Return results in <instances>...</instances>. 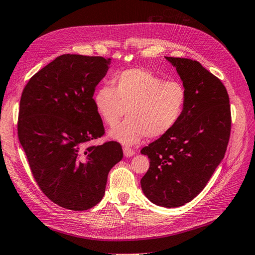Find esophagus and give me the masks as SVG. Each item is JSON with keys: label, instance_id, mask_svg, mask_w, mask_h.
I'll list each match as a JSON object with an SVG mask.
<instances>
[{"label": "esophagus", "instance_id": "34e87169", "mask_svg": "<svg viewBox=\"0 0 255 255\" xmlns=\"http://www.w3.org/2000/svg\"><path fill=\"white\" fill-rule=\"evenodd\" d=\"M134 150H132L131 148H128V147H124V155L126 158H129V157H132V155L134 154Z\"/></svg>", "mask_w": 255, "mask_h": 255}]
</instances>
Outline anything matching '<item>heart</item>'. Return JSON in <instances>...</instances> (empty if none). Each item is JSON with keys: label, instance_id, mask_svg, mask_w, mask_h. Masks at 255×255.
<instances>
[{"label": "heart", "instance_id": "obj_1", "mask_svg": "<svg viewBox=\"0 0 255 255\" xmlns=\"http://www.w3.org/2000/svg\"><path fill=\"white\" fill-rule=\"evenodd\" d=\"M186 102L183 85L163 80L143 69H130L113 78V88L96 90L93 103L98 117L107 126H116L125 114L127 119L109 131V137L130 146L148 135L166 134L181 118Z\"/></svg>", "mask_w": 255, "mask_h": 255}]
</instances>
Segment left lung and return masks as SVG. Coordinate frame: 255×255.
Here are the masks:
<instances>
[{"mask_svg": "<svg viewBox=\"0 0 255 255\" xmlns=\"http://www.w3.org/2000/svg\"><path fill=\"white\" fill-rule=\"evenodd\" d=\"M165 58L182 80L186 102L177 124L141 150L150 161L141 186L152 203L177 208L203 190L224 159L231 110L226 87L198 61Z\"/></svg>", "mask_w": 255, "mask_h": 255, "instance_id": "left-lung-1", "label": "left lung"}]
</instances>
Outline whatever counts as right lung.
<instances>
[{
  "label": "right lung",
  "instance_id": "obj_1",
  "mask_svg": "<svg viewBox=\"0 0 255 255\" xmlns=\"http://www.w3.org/2000/svg\"><path fill=\"white\" fill-rule=\"evenodd\" d=\"M110 60L61 55L36 73L22 92L20 143L40 190L64 209L96 205L110 169L123 159L118 142L87 145L105 133L93 95Z\"/></svg>",
  "mask_w": 255,
  "mask_h": 255
}]
</instances>
